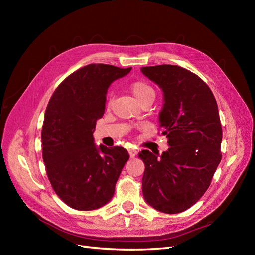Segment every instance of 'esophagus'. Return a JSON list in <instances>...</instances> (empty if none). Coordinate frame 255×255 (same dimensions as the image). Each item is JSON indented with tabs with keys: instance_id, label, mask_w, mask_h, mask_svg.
<instances>
[{
	"instance_id": "1",
	"label": "esophagus",
	"mask_w": 255,
	"mask_h": 255,
	"mask_svg": "<svg viewBox=\"0 0 255 255\" xmlns=\"http://www.w3.org/2000/svg\"><path fill=\"white\" fill-rule=\"evenodd\" d=\"M128 154L130 157H135L136 154H137V151L135 149H128Z\"/></svg>"
}]
</instances>
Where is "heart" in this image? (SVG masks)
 Returning a JSON list of instances; mask_svg holds the SVG:
<instances>
[{
    "mask_svg": "<svg viewBox=\"0 0 255 255\" xmlns=\"http://www.w3.org/2000/svg\"><path fill=\"white\" fill-rule=\"evenodd\" d=\"M129 89L132 91L137 101L141 103L146 99H154L155 97V90L153 89L150 84L144 81H136L129 85ZM112 103V99L109 101V106Z\"/></svg>",
    "mask_w": 255,
    "mask_h": 255,
    "instance_id": "heart-1",
    "label": "heart"
}]
</instances>
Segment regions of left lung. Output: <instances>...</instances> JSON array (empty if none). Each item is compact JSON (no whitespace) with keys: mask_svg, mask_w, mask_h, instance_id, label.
<instances>
[{"mask_svg":"<svg viewBox=\"0 0 255 255\" xmlns=\"http://www.w3.org/2000/svg\"><path fill=\"white\" fill-rule=\"evenodd\" d=\"M141 72L163 90L159 127L170 145L159 157L149 150L138 154L145 166L143 198L159 212L177 214L204 195L221 160L217 102L198 75L180 66L142 67Z\"/></svg>","mask_w":255,"mask_h":255,"instance_id":"8db88e82","label":"left lung"}]
</instances>
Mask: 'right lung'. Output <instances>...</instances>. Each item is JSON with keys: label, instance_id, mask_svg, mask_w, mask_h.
<instances>
[{"label": "right lung", "instance_id": "1", "mask_svg": "<svg viewBox=\"0 0 255 255\" xmlns=\"http://www.w3.org/2000/svg\"><path fill=\"white\" fill-rule=\"evenodd\" d=\"M130 70L85 66L59 84L45 110L43 163L54 191L74 210L92 211L110 202L129 158L122 146H97L92 134L104 114L107 89Z\"/></svg>", "mask_w": 255, "mask_h": 255}]
</instances>
